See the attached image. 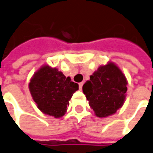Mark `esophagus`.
<instances>
[{
	"mask_svg": "<svg viewBox=\"0 0 153 153\" xmlns=\"http://www.w3.org/2000/svg\"><path fill=\"white\" fill-rule=\"evenodd\" d=\"M82 86H83V82H80L79 83V88L82 90Z\"/></svg>",
	"mask_w": 153,
	"mask_h": 153,
	"instance_id": "obj_1",
	"label": "esophagus"
}]
</instances>
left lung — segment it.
Instances as JSON below:
<instances>
[{"label":"left lung","instance_id":"1","mask_svg":"<svg viewBox=\"0 0 153 153\" xmlns=\"http://www.w3.org/2000/svg\"><path fill=\"white\" fill-rule=\"evenodd\" d=\"M126 76L116 65L108 62L90 76L82 87L89 105L99 118L115 114L123 106L127 91Z\"/></svg>","mask_w":153,"mask_h":153}]
</instances>
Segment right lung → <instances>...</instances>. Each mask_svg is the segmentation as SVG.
<instances>
[{
    "label": "right lung",
    "mask_w": 153,
    "mask_h": 153,
    "mask_svg": "<svg viewBox=\"0 0 153 153\" xmlns=\"http://www.w3.org/2000/svg\"><path fill=\"white\" fill-rule=\"evenodd\" d=\"M28 88L41 112L60 118L66 112L70 99L79 87L71 77H65L56 68L45 65L33 74Z\"/></svg>",
    "instance_id": "right-lung-1"
}]
</instances>
